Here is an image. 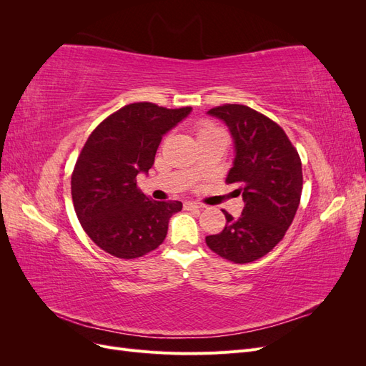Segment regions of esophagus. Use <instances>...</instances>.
I'll return each mask as SVG.
<instances>
[{
    "mask_svg": "<svg viewBox=\"0 0 366 366\" xmlns=\"http://www.w3.org/2000/svg\"><path fill=\"white\" fill-rule=\"evenodd\" d=\"M204 204L202 203H197V202H184V209L191 210V209H203Z\"/></svg>",
    "mask_w": 366,
    "mask_h": 366,
    "instance_id": "34e87169",
    "label": "esophagus"
}]
</instances>
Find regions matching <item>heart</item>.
Masks as SVG:
<instances>
[{
    "label": "heart",
    "mask_w": 366,
    "mask_h": 366,
    "mask_svg": "<svg viewBox=\"0 0 366 366\" xmlns=\"http://www.w3.org/2000/svg\"><path fill=\"white\" fill-rule=\"evenodd\" d=\"M219 131L217 127H214L212 124H209V122H206V124H203L200 128H198V137H204L207 134H212V132H217Z\"/></svg>",
    "instance_id": "obj_1"
}]
</instances>
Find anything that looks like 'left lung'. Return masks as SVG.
Instances as JSON below:
<instances>
[{"label": "left lung", "mask_w": 366, "mask_h": 366, "mask_svg": "<svg viewBox=\"0 0 366 366\" xmlns=\"http://www.w3.org/2000/svg\"><path fill=\"white\" fill-rule=\"evenodd\" d=\"M226 122L235 140V162L226 183H238L244 209L206 244L221 258L247 264L267 254L293 223L302 194L301 157L285 131L250 107L224 104L207 112Z\"/></svg>", "instance_id": "obj_1"}]
</instances>
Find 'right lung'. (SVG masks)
<instances>
[{"instance_id": "right-lung-1", "label": "right lung", "mask_w": 366, "mask_h": 366, "mask_svg": "<svg viewBox=\"0 0 366 366\" xmlns=\"http://www.w3.org/2000/svg\"><path fill=\"white\" fill-rule=\"evenodd\" d=\"M151 102L122 107L99 124L76 160L71 198L77 219L97 247L120 259L156 250L182 202H154L137 187L163 134L191 113Z\"/></svg>"}]
</instances>
